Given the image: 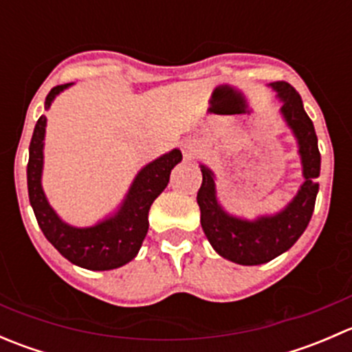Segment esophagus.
<instances>
[{
    "mask_svg": "<svg viewBox=\"0 0 352 352\" xmlns=\"http://www.w3.org/2000/svg\"><path fill=\"white\" fill-rule=\"evenodd\" d=\"M182 148H184V155H186L187 158H194V156L201 153V144H199L196 140H186L184 141Z\"/></svg>",
    "mask_w": 352,
    "mask_h": 352,
    "instance_id": "34e87169",
    "label": "esophagus"
}]
</instances>
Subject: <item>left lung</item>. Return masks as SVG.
I'll list each match as a JSON object with an SVG mask.
<instances>
[{
    "label": "left lung",
    "instance_id": "1",
    "mask_svg": "<svg viewBox=\"0 0 352 352\" xmlns=\"http://www.w3.org/2000/svg\"><path fill=\"white\" fill-rule=\"evenodd\" d=\"M272 88L283 100L281 112L286 117L287 126L296 134L303 162L305 184L293 202L279 214L258 218L257 221L233 218L226 214L216 201L212 173L206 166H201L202 184L197 192V204L201 209L202 230L221 257L242 265L264 264L293 247L310 223L318 192L320 151L314 122L305 112L303 102L294 87L287 81H276Z\"/></svg>",
    "mask_w": 352,
    "mask_h": 352
}]
</instances>
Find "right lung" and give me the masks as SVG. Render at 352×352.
<instances>
[{
	"mask_svg": "<svg viewBox=\"0 0 352 352\" xmlns=\"http://www.w3.org/2000/svg\"><path fill=\"white\" fill-rule=\"evenodd\" d=\"M67 85H58L45 97V109ZM45 116L35 124L27 165L28 199L45 239L63 257L90 271H109L120 267L136 257L148 233V211L170 180V172L182 160L173 150L155 160L138 173L126 202L117 216L91 228H73L58 218L41 187L42 146H44Z\"/></svg>",
	"mask_w": 352,
	"mask_h": 352,
	"instance_id": "obj_1",
	"label": "right lung"
}]
</instances>
